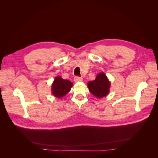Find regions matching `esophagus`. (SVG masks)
<instances>
[{
    "mask_svg": "<svg viewBox=\"0 0 158 158\" xmlns=\"http://www.w3.org/2000/svg\"><path fill=\"white\" fill-rule=\"evenodd\" d=\"M74 80L75 82H80V81H82V77H80V76H75Z\"/></svg>",
    "mask_w": 158,
    "mask_h": 158,
    "instance_id": "1",
    "label": "esophagus"
}]
</instances>
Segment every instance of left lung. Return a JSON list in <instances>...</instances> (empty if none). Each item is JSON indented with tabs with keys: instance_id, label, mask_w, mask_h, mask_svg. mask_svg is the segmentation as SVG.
<instances>
[{
	"instance_id": "1",
	"label": "left lung",
	"mask_w": 158,
	"mask_h": 158,
	"mask_svg": "<svg viewBox=\"0 0 158 158\" xmlns=\"http://www.w3.org/2000/svg\"><path fill=\"white\" fill-rule=\"evenodd\" d=\"M89 91L94 96L102 98L109 94L110 82L103 73H99L95 79L88 84Z\"/></svg>"
}]
</instances>
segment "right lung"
<instances>
[{
    "mask_svg": "<svg viewBox=\"0 0 158 158\" xmlns=\"http://www.w3.org/2000/svg\"><path fill=\"white\" fill-rule=\"evenodd\" d=\"M73 83L67 80H63L60 76L56 77L52 85V94L57 98L64 97L69 92Z\"/></svg>",
    "mask_w": 158,
    "mask_h": 158,
    "instance_id": "add662e5",
    "label": "right lung"
}]
</instances>
